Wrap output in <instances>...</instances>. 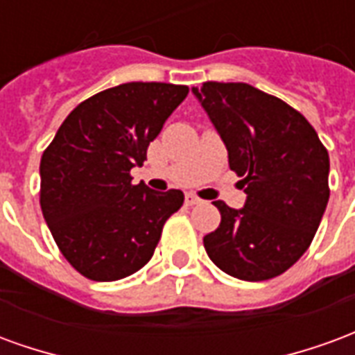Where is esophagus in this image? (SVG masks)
<instances>
[{"label": "esophagus", "mask_w": 355, "mask_h": 355, "mask_svg": "<svg viewBox=\"0 0 355 355\" xmlns=\"http://www.w3.org/2000/svg\"><path fill=\"white\" fill-rule=\"evenodd\" d=\"M198 203H201V200L196 193H186V205H198Z\"/></svg>", "instance_id": "34e87169"}]
</instances>
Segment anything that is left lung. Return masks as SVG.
Segmentation results:
<instances>
[{"label":"left lung","instance_id":"obj_1","mask_svg":"<svg viewBox=\"0 0 355 355\" xmlns=\"http://www.w3.org/2000/svg\"><path fill=\"white\" fill-rule=\"evenodd\" d=\"M243 177V209L215 201L220 224L203 238L209 259L228 275L264 282L306 253L329 201V154L318 132L287 102L247 83L193 87Z\"/></svg>","mask_w":355,"mask_h":355}]
</instances>
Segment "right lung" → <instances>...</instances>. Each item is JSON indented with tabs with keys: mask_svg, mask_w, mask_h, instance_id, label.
<instances>
[{
	"mask_svg": "<svg viewBox=\"0 0 355 355\" xmlns=\"http://www.w3.org/2000/svg\"><path fill=\"white\" fill-rule=\"evenodd\" d=\"M188 94L186 85L131 81L93 94L66 117L40 163L43 218L60 253L93 282L135 274L154 254L180 190L132 184L131 169Z\"/></svg>",
	"mask_w": 355,
	"mask_h": 355,
	"instance_id": "obj_1",
	"label": "right lung"
}]
</instances>
